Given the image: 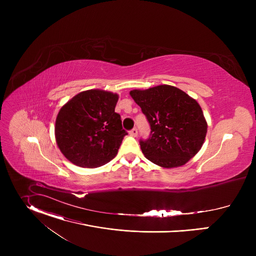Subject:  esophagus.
<instances>
[{"label": "esophagus", "instance_id": "obj_1", "mask_svg": "<svg viewBox=\"0 0 256 256\" xmlns=\"http://www.w3.org/2000/svg\"><path fill=\"white\" fill-rule=\"evenodd\" d=\"M130 134L132 136H138V130L134 128H132L130 132Z\"/></svg>", "mask_w": 256, "mask_h": 256}]
</instances>
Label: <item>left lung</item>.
<instances>
[{
    "mask_svg": "<svg viewBox=\"0 0 256 256\" xmlns=\"http://www.w3.org/2000/svg\"><path fill=\"white\" fill-rule=\"evenodd\" d=\"M130 95L151 126V136L140 142L146 158L163 168H175L198 153L208 124L196 99L170 85L134 89Z\"/></svg>",
    "mask_w": 256,
    "mask_h": 256,
    "instance_id": "1",
    "label": "left lung"
}]
</instances>
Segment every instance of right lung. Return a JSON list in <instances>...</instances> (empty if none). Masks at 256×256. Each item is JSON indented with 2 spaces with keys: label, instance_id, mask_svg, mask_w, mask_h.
<instances>
[{
  "label": "right lung",
  "instance_id": "right-lung-1",
  "mask_svg": "<svg viewBox=\"0 0 256 256\" xmlns=\"http://www.w3.org/2000/svg\"><path fill=\"white\" fill-rule=\"evenodd\" d=\"M118 95L100 89L80 92L60 109L54 136L58 149L72 164L100 167L112 160L128 132L114 112Z\"/></svg>",
  "mask_w": 256,
  "mask_h": 256
}]
</instances>
